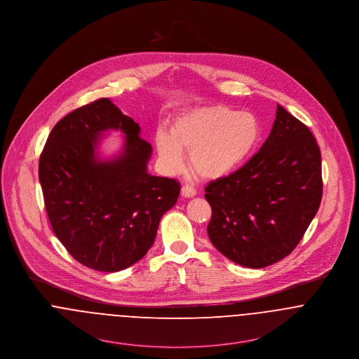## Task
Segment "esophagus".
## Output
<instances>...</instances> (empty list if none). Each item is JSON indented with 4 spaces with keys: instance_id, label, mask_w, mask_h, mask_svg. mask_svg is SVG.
Instances as JSON below:
<instances>
[{
    "instance_id": "esophagus-1",
    "label": "esophagus",
    "mask_w": 359,
    "mask_h": 359,
    "mask_svg": "<svg viewBox=\"0 0 359 359\" xmlns=\"http://www.w3.org/2000/svg\"><path fill=\"white\" fill-rule=\"evenodd\" d=\"M182 195L186 196V198H192V196L196 195V190H195L194 187L189 186V184H184V186L182 187Z\"/></svg>"
}]
</instances>
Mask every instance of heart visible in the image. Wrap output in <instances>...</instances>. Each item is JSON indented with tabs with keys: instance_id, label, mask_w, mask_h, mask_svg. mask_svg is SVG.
<instances>
[{
	"instance_id": "b5f03b06",
	"label": "heart",
	"mask_w": 359,
	"mask_h": 359,
	"mask_svg": "<svg viewBox=\"0 0 359 359\" xmlns=\"http://www.w3.org/2000/svg\"><path fill=\"white\" fill-rule=\"evenodd\" d=\"M260 135V122L253 114L217 104L187 111L175 121L170 135L158 131L154 142L167 170L180 168L182 151H186L191 169L202 179L214 180L238 168L256 148Z\"/></svg>"
}]
</instances>
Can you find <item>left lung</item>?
I'll use <instances>...</instances> for the list:
<instances>
[{
	"label": "left lung",
	"mask_w": 359,
	"mask_h": 359,
	"mask_svg": "<svg viewBox=\"0 0 359 359\" xmlns=\"http://www.w3.org/2000/svg\"><path fill=\"white\" fill-rule=\"evenodd\" d=\"M208 234L234 263L263 269L290 255L323 196L321 154L311 130L276 106L271 133L240 169L205 189Z\"/></svg>",
	"instance_id": "1"
}]
</instances>
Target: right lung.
I'll list each match as a JSON object with an SVG mask.
<instances>
[{
  "instance_id": "add662e5",
  "label": "right lung",
  "mask_w": 359,
  "mask_h": 359,
  "mask_svg": "<svg viewBox=\"0 0 359 359\" xmlns=\"http://www.w3.org/2000/svg\"><path fill=\"white\" fill-rule=\"evenodd\" d=\"M126 134L123 153H95L104 130ZM109 99L67 114L51 130L39 160V182L51 228L67 252L89 269L115 273L142 259L180 184L151 176V145Z\"/></svg>"
}]
</instances>
